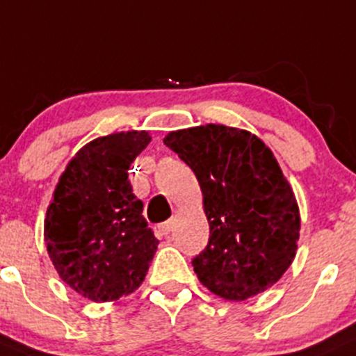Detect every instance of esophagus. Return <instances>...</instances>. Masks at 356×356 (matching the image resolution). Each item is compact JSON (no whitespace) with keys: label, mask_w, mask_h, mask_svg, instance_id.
Listing matches in <instances>:
<instances>
[{"label":"esophagus","mask_w":356,"mask_h":356,"mask_svg":"<svg viewBox=\"0 0 356 356\" xmlns=\"http://www.w3.org/2000/svg\"><path fill=\"white\" fill-rule=\"evenodd\" d=\"M172 227H174V223H172V220H167V222L160 223V225H159V232H160V235H163V237H167V235L170 234Z\"/></svg>","instance_id":"obj_1"}]
</instances>
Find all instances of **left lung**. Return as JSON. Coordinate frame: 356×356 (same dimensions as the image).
I'll use <instances>...</instances> for the list:
<instances>
[{"mask_svg": "<svg viewBox=\"0 0 356 356\" xmlns=\"http://www.w3.org/2000/svg\"><path fill=\"white\" fill-rule=\"evenodd\" d=\"M163 143L203 191L209 241L193 257L200 282L227 300L275 285L295 257L300 216L271 149L249 131L220 124L172 131Z\"/></svg>", "mask_w": 356, "mask_h": 356, "instance_id": "obj_1", "label": "left lung"}]
</instances>
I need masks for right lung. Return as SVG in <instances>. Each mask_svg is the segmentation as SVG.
Wrapping results in <instances>:
<instances>
[{
  "mask_svg": "<svg viewBox=\"0 0 356 356\" xmlns=\"http://www.w3.org/2000/svg\"><path fill=\"white\" fill-rule=\"evenodd\" d=\"M145 131L109 134L74 155L47 208L46 244L66 285L95 302L118 300L147 276L156 237L128 168L147 148Z\"/></svg>",
  "mask_w": 356,
  "mask_h": 356,
  "instance_id": "obj_1",
  "label": "right lung"
}]
</instances>
